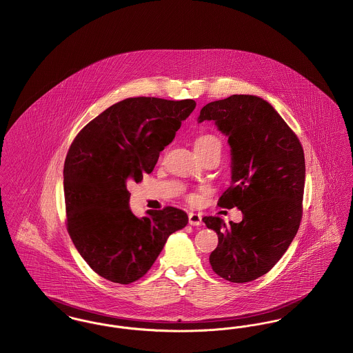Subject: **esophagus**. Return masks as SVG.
Listing matches in <instances>:
<instances>
[{
    "label": "esophagus",
    "instance_id": "esophagus-1",
    "mask_svg": "<svg viewBox=\"0 0 353 353\" xmlns=\"http://www.w3.org/2000/svg\"><path fill=\"white\" fill-rule=\"evenodd\" d=\"M189 225L192 226H200L202 222L201 214L199 213H189Z\"/></svg>",
    "mask_w": 353,
    "mask_h": 353
}]
</instances>
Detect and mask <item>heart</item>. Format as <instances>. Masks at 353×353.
<instances>
[{
    "mask_svg": "<svg viewBox=\"0 0 353 353\" xmlns=\"http://www.w3.org/2000/svg\"><path fill=\"white\" fill-rule=\"evenodd\" d=\"M194 148L200 157L203 159L210 153H219L222 152V143L217 136L210 134H200L194 140Z\"/></svg>",
    "mask_w": 353,
    "mask_h": 353,
    "instance_id": "heart-1",
    "label": "heart"
}]
</instances>
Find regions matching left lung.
<instances>
[{
	"label": "left lung",
	"mask_w": 353,
	"mask_h": 353,
	"mask_svg": "<svg viewBox=\"0 0 353 353\" xmlns=\"http://www.w3.org/2000/svg\"><path fill=\"white\" fill-rule=\"evenodd\" d=\"M203 120H214L232 147V185L219 206L243 214L230 225L217 216L202 219L219 234L209 262L229 282H252L275 266L298 233L305 180L302 144L272 105L254 95L208 103L199 123Z\"/></svg>",
	"instance_id": "8db88e82"
}]
</instances>
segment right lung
<instances>
[{"label":"right lung","mask_w":353,"mask_h":353,"mask_svg":"<svg viewBox=\"0 0 353 353\" xmlns=\"http://www.w3.org/2000/svg\"><path fill=\"white\" fill-rule=\"evenodd\" d=\"M196 101L128 98L108 107L77 134L63 168L66 226L87 265L107 281L130 285L144 276L169 235L188 223L165 206L137 219L127 181L140 183L174 139Z\"/></svg>","instance_id":"1"}]
</instances>
